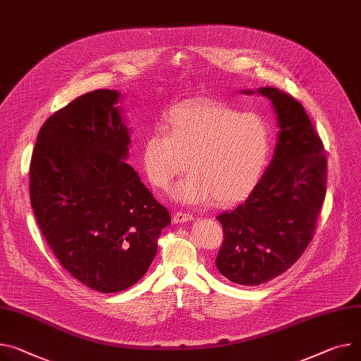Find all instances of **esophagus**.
<instances>
[{
    "mask_svg": "<svg viewBox=\"0 0 361 361\" xmlns=\"http://www.w3.org/2000/svg\"><path fill=\"white\" fill-rule=\"evenodd\" d=\"M193 216L189 212H183V211H178L176 214H173V223H185V221H190Z\"/></svg>",
    "mask_w": 361,
    "mask_h": 361,
    "instance_id": "1",
    "label": "esophagus"
}]
</instances>
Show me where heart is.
I'll use <instances>...</instances> for the list:
<instances>
[{
	"label": "heart",
	"instance_id": "1",
	"mask_svg": "<svg viewBox=\"0 0 361 361\" xmlns=\"http://www.w3.org/2000/svg\"><path fill=\"white\" fill-rule=\"evenodd\" d=\"M163 128L164 134L146 137L142 163L149 180L161 190H168L189 164L192 173L176 190L183 202L241 201L257 186L269 164L271 131L257 114L198 101L175 106Z\"/></svg>",
	"mask_w": 361,
	"mask_h": 361
}]
</instances>
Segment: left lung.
<instances>
[{
  "instance_id": "1",
  "label": "left lung",
  "mask_w": 361,
  "mask_h": 361,
  "mask_svg": "<svg viewBox=\"0 0 361 361\" xmlns=\"http://www.w3.org/2000/svg\"><path fill=\"white\" fill-rule=\"evenodd\" d=\"M279 121L273 160L248 198L219 214L224 240L215 259L228 281L257 286L289 267L314 238L325 200L326 156L303 105L277 88H262Z\"/></svg>"
}]
</instances>
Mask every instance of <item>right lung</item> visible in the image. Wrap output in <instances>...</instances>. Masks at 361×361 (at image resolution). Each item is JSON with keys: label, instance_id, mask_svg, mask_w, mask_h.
<instances>
[{"label": "right lung", "instance_id": "add662e5", "mask_svg": "<svg viewBox=\"0 0 361 361\" xmlns=\"http://www.w3.org/2000/svg\"><path fill=\"white\" fill-rule=\"evenodd\" d=\"M120 94L97 90L42 126L30 161V202L61 264L85 286L121 292L146 274L171 214L126 161Z\"/></svg>", "mask_w": 361, "mask_h": 361}]
</instances>
